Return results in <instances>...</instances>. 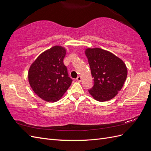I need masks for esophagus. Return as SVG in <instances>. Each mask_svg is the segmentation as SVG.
<instances>
[{"mask_svg": "<svg viewBox=\"0 0 151 151\" xmlns=\"http://www.w3.org/2000/svg\"><path fill=\"white\" fill-rule=\"evenodd\" d=\"M81 80H82V77H81V76H78L77 77V81H78V82H81Z\"/></svg>", "mask_w": 151, "mask_h": 151, "instance_id": "obj_1", "label": "esophagus"}]
</instances>
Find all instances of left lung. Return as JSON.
<instances>
[{
  "instance_id": "1",
  "label": "left lung",
  "mask_w": 151,
  "mask_h": 151,
  "mask_svg": "<svg viewBox=\"0 0 151 151\" xmlns=\"http://www.w3.org/2000/svg\"><path fill=\"white\" fill-rule=\"evenodd\" d=\"M88 59L94 84L89 94L100 102L109 101L118 94L127 77V68L121 58L99 48H88Z\"/></svg>"
}]
</instances>
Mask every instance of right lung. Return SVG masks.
I'll use <instances>...</instances> for the list:
<instances>
[{"label": "right lung", "mask_w": 151, "mask_h": 151, "mask_svg": "<svg viewBox=\"0 0 151 151\" xmlns=\"http://www.w3.org/2000/svg\"><path fill=\"white\" fill-rule=\"evenodd\" d=\"M66 49L56 45L41 53L31 63L28 78L34 93L47 102L60 99L72 80L63 64Z\"/></svg>", "instance_id": "right-lung-1"}]
</instances>
